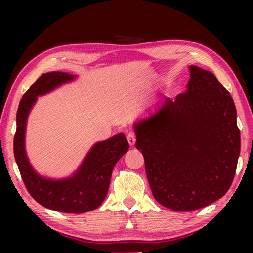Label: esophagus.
<instances>
[{
  "mask_svg": "<svg viewBox=\"0 0 253 253\" xmlns=\"http://www.w3.org/2000/svg\"><path fill=\"white\" fill-rule=\"evenodd\" d=\"M127 140H128V143H129L130 146H134L135 143H136V134H135L134 131H129V132H128Z\"/></svg>",
  "mask_w": 253,
  "mask_h": 253,
  "instance_id": "obj_1",
  "label": "esophagus"
}]
</instances>
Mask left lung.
Instances as JSON below:
<instances>
[{"label":"left lung","instance_id":"8db88e82","mask_svg":"<svg viewBox=\"0 0 253 253\" xmlns=\"http://www.w3.org/2000/svg\"><path fill=\"white\" fill-rule=\"evenodd\" d=\"M187 90L168 98L135 125L136 148L158 203L192 211L221 199L233 182L240 155L237 109L212 72L190 67Z\"/></svg>","mask_w":253,"mask_h":253}]
</instances>
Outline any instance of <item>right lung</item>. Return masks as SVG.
<instances>
[{
    "label": "right lung",
    "mask_w": 253,
    "mask_h": 253,
    "mask_svg": "<svg viewBox=\"0 0 253 253\" xmlns=\"http://www.w3.org/2000/svg\"><path fill=\"white\" fill-rule=\"evenodd\" d=\"M75 76L53 71L43 74L24 93L16 113L14 157L23 183L30 195L43 207L63 213H84L97 209L105 200L111 173L116 163L125 154L129 144L124 134L96 144L84 158L83 165L70 178L51 181L34 172L25 155L24 134L30 109L38 96L44 95Z\"/></svg>",
    "instance_id": "1"
}]
</instances>
